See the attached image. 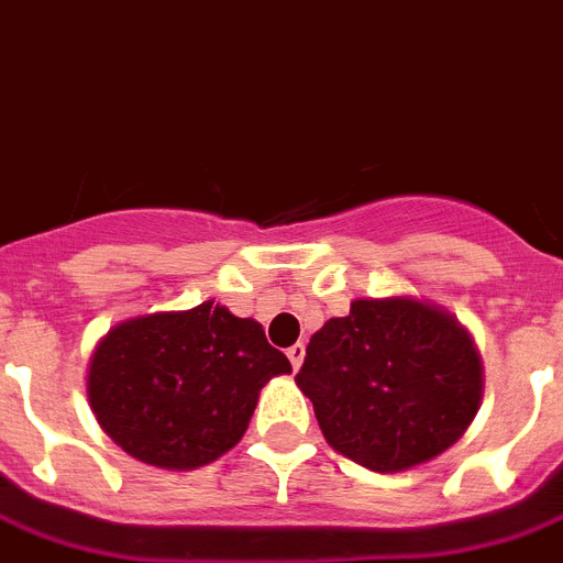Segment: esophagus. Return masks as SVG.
Returning a JSON list of instances; mask_svg holds the SVG:
<instances>
[{
	"label": "esophagus",
	"instance_id": "esophagus-1",
	"mask_svg": "<svg viewBox=\"0 0 563 563\" xmlns=\"http://www.w3.org/2000/svg\"><path fill=\"white\" fill-rule=\"evenodd\" d=\"M289 361H291V367L295 369H300V364H303V358H306V344H300V341H297L295 346H289Z\"/></svg>",
	"mask_w": 563,
	"mask_h": 563
}]
</instances>
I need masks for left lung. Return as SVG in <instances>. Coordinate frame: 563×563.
Instances as JSON below:
<instances>
[{
    "mask_svg": "<svg viewBox=\"0 0 563 563\" xmlns=\"http://www.w3.org/2000/svg\"><path fill=\"white\" fill-rule=\"evenodd\" d=\"M338 454L396 474L454 445L483 401L472 332L413 295L355 297L323 323L295 376Z\"/></svg>",
    "mask_w": 563,
    "mask_h": 563,
    "instance_id": "obj_1",
    "label": "left lung"
}]
</instances>
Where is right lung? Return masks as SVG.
I'll return each mask as SVG.
<instances>
[{
  "mask_svg": "<svg viewBox=\"0 0 563 563\" xmlns=\"http://www.w3.org/2000/svg\"><path fill=\"white\" fill-rule=\"evenodd\" d=\"M289 358L254 318L205 300L115 323L86 369L89 408L109 440L164 472H194L249 431L260 390Z\"/></svg>",
  "mask_w": 563,
  "mask_h": 563,
  "instance_id": "obj_1",
  "label": "right lung"
}]
</instances>
